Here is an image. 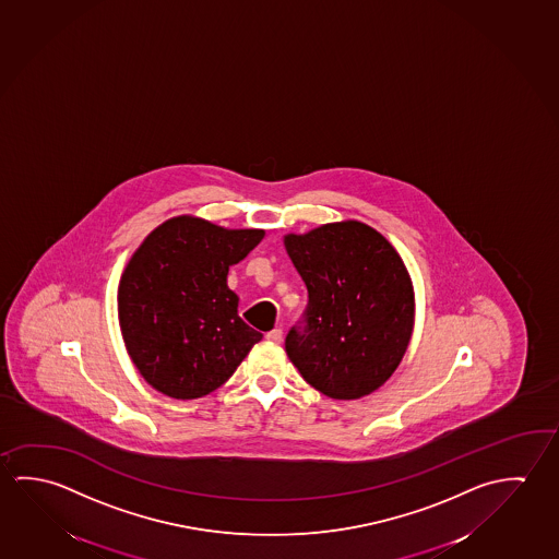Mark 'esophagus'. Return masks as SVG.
I'll list each match as a JSON object with an SVG mask.
<instances>
[{"instance_id":"esophagus-1","label":"esophagus","mask_w":559,"mask_h":559,"mask_svg":"<svg viewBox=\"0 0 559 559\" xmlns=\"http://www.w3.org/2000/svg\"><path fill=\"white\" fill-rule=\"evenodd\" d=\"M266 338L273 341V343H281L283 341V330H273L266 333Z\"/></svg>"}]
</instances>
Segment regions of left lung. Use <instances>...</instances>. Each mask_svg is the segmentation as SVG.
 I'll return each mask as SVG.
<instances>
[{"label":"left lung","mask_w":559,"mask_h":559,"mask_svg":"<svg viewBox=\"0 0 559 559\" xmlns=\"http://www.w3.org/2000/svg\"><path fill=\"white\" fill-rule=\"evenodd\" d=\"M284 248L308 288L304 328L284 343L290 362L333 400L372 394L412 341L415 293L402 257L358 221L286 234Z\"/></svg>","instance_id":"obj_1"}]
</instances>
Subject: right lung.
<instances>
[{"label":"right lung","mask_w":559,"mask_h":559,"mask_svg":"<svg viewBox=\"0 0 559 559\" xmlns=\"http://www.w3.org/2000/svg\"><path fill=\"white\" fill-rule=\"evenodd\" d=\"M265 229H228L191 214L159 224L120 276L119 323L134 367L174 400L221 388L263 335L238 316L229 266Z\"/></svg>","instance_id":"add662e5"}]
</instances>
